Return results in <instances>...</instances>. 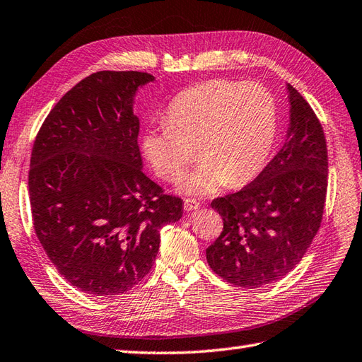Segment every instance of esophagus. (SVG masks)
I'll return each mask as SVG.
<instances>
[{"label":"esophagus","instance_id":"obj_1","mask_svg":"<svg viewBox=\"0 0 362 362\" xmlns=\"http://www.w3.org/2000/svg\"><path fill=\"white\" fill-rule=\"evenodd\" d=\"M199 209V202L195 199H186L184 201V210L192 211V210H198Z\"/></svg>","mask_w":362,"mask_h":362}]
</instances>
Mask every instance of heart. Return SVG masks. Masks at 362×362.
<instances>
[{
	"mask_svg": "<svg viewBox=\"0 0 362 362\" xmlns=\"http://www.w3.org/2000/svg\"><path fill=\"white\" fill-rule=\"evenodd\" d=\"M278 134V107L258 83L211 79L180 92L167 122L148 127L141 148L153 172L176 182L193 161L201 164L181 182L186 195H214L240 187L266 167Z\"/></svg>",
	"mask_w": 362,
	"mask_h": 362,
	"instance_id": "1",
	"label": "heart"
}]
</instances>
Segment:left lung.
I'll use <instances>...</instances> for the list:
<instances>
[{
    "label": "left lung",
    "instance_id": "obj_1",
    "mask_svg": "<svg viewBox=\"0 0 362 362\" xmlns=\"http://www.w3.org/2000/svg\"><path fill=\"white\" fill-rule=\"evenodd\" d=\"M286 143L240 192L211 201L224 228L206 250L227 283L255 288L286 276L303 259L321 226L327 192V146L308 103L287 84Z\"/></svg>",
    "mask_w": 362,
    "mask_h": 362
}]
</instances>
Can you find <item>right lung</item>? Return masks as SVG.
Listing matches in <instances>:
<instances>
[{
  "mask_svg": "<svg viewBox=\"0 0 362 362\" xmlns=\"http://www.w3.org/2000/svg\"><path fill=\"white\" fill-rule=\"evenodd\" d=\"M153 81L135 70L92 74L57 103L35 139V233L59 275L84 293L135 287L153 266L161 227L182 216V201L143 172L134 104Z\"/></svg>",
  "mask_w": 362,
  "mask_h": 362,
  "instance_id": "right-lung-1",
  "label": "right lung"
}]
</instances>
